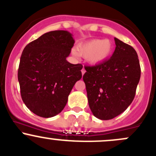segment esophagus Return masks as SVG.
Listing matches in <instances>:
<instances>
[{
  "label": "esophagus",
  "mask_w": 156,
  "mask_h": 156,
  "mask_svg": "<svg viewBox=\"0 0 156 156\" xmlns=\"http://www.w3.org/2000/svg\"><path fill=\"white\" fill-rule=\"evenodd\" d=\"M85 72L86 71H85V69H84V68H83L82 69H81V74H82V75L85 73Z\"/></svg>",
  "instance_id": "1"
}]
</instances>
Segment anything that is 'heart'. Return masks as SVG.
I'll return each mask as SVG.
<instances>
[{"label":"heart","instance_id":"obj_1","mask_svg":"<svg viewBox=\"0 0 156 156\" xmlns=\"http://www.w3.org/2000/svg\"><path fill=\"white\" fill-rule=\"evenodd\" d=\"M112 50V43L109 40L93 39L79 44L76 50H72V53L86 58L90 65L95 66L107 60Z\"/></svg>","mask_w":156,"mask_h":156}]
</instances>
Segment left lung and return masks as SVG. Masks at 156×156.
Masks as SVG:
<instances>
[{"label":"left lung","instance_id":"obj_1","mask_svg":"<svg viewBox=\"0 0 156 156\" xmlns=\"http://www.w3.org/2000/svg\"><path fill=\"white\" fill-rule=\"evenodd\" d=\"M115 42L112 56L98 65L85 66L83 75L90 108L101 120L114 119L126 110L140 78L136 50L116 37Z\"/></svg>","mask_w":156,"mask_h":156}]
</instances>
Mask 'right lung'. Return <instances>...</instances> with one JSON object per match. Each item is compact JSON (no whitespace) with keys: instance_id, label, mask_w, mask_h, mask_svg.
Here are the masks:
<instances>
[{"instance_id":"right-lung-1","label":"right lung","mask_w":156,"mask_h":156,"mask_svg":"<svg viewBox=\"0 0 156 156\" xmlns=\"http://www.w3.org/2000/svg\"><path fill=\"white\" fill-rule=\"evenodd\" d=\"M74 43L69 31H52L23 50L18 70L21 97L30 111L40 117L60 113L72 87L82 77V65L66 60Z\"/></svg>"}]
</instances>
